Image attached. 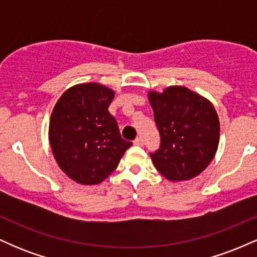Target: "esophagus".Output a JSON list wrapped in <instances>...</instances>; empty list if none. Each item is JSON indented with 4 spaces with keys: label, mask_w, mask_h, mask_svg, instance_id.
<instances>
[{
    "label": "esophagus",
    "mask_w": 257,
    "mask_h": 257,
    "mask_svg": "<svg viewBox=\"0 0 257 257\" xmlns=\"http://www.w3.org/2000/svg\"><path fill=\"white\" fill-rule=\"evenodd\" d=\"M134 145H137V146H143V145H144L143 138L138 137L137 139H135V140H134Z\"/></svg>",
    "instance_id": "1"
}]
</instances>
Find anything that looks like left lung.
<instances>
[{
	"label": "left lung",
	"mask_w": 257,
	"mask_h": 257,
	"mask_svg": "<svg viewBox=\"0 0 257 257\" xmlns=\"http://www.w3.org/2000/svg\"><path fill=\"white\" fill-rule=\"evenodd\" d=\"M149 100L161 137L159 149L150 153L156 169L172 181L197 176L219 146L220 123L214 106L179 85L162 94L150 91Z\"/></svg>",
	"instance_id": "left-lung-1"
}]
</instances>
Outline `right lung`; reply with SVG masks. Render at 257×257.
Listing matches in <instances>:
<instances>
[{"label": "right lung", "instance_id": "obj_1", "mask_svg": "<svg viewBox=\"0 0 257 257\" xmlns=\"http://www.w3.org/2000/svg\"><path fill=\"white\" fill-rule=\"evenodd\" d=\"M113 90L96 83L78 84L58 100L49 123V143L59 167L78 184L104 181L133 145L108 112Z\"/></svg>", "mask_w": 257, "mask_h": 257}]
</instances>
